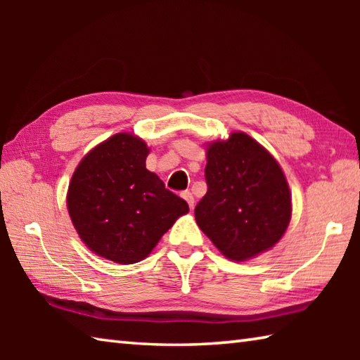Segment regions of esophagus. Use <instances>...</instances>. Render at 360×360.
<instances>
[{"mask_svg": "<svg viewBox=\"0 0 360 360\" xmlns=\"http://www.w3.org/2000/svg\"><path fill=\"white\" fill-rule=\"evenodd\" d=\"M181 195H182V198H184L186 202L188 203V206H191V208H193V195L188 192V191H184Z\"/></svg>", "mask_w": 360, "mask_h": 360, "instance_id": "34e87169", "label": "esophagus"}]
</instances>
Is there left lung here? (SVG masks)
<instances>
[{
  "mask_svg": "<svg viewBox=\"0 0 360 360\" xmlns=\"http://www.w3.org/2000/svg\"><path fill=\"white\" fill-rule=\"evenodd\" d=\"M208 191L195 206L203 233L225 257L243 262L276 245L290 221V192L281 167L246 133L210 144Z\"/></svg>",
  "mask_w": 360,
  "mask_h": 360,
  "instance_id": "left-lung-1",
  "label": "left lung"
}]
</instances>
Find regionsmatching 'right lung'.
<instances>
[{"instance_id":"add662e5","label":"right lung","mask_w":360,"mask_h":360,"mask_svg":"<svg viewBox=\"0 0 360 360\" xmlns=\"http://www.w3.org/2000/svg\"><path fill=\"white\" fill-rule=\"evenodd\" d=\"M143 139L117 133L85 155L68 187L70 217L81 240L115 264L148 257L188 205L146 168Z\"/></svg>"}]
</instances>
